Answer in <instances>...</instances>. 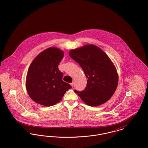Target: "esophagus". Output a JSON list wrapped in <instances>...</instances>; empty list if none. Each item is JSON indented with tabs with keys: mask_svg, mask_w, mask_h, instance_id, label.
Wrapping results in <instances>:
<instances>
[{
	"mask_svg": "<svg viewBox=\"0 0 148 148\" xmlns=\"http://www.w3.org/2000/svg\"><path fill=\"white\" fill-rule=\"evenodd\" d=\"M74 82H72L71 83V86L72 87H73V86H74Z\"/></svg>",
	"mask_w": 148,
	"mask_h": 148,
	"instance_id": "1",
	"label": "esophagus"
}]
</instances>
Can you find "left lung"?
Wrapping results in <instances>:
<instances>
[{
    "mask_svg": "<svg viewBox=\"0 0 148 148\" xmlns=\"http://www.w3.org/2000/svg\"><path fill=\"white\" fill-rule=\"evenodd\" d=\"M69 56L84 72L87 85L84 90H75L83 102L91 106L105 103L112 97L118 83L115 65L106 53L93 44L71 50Z\"/></svg>",
    "mask_w": 148,
    "mask_h": 148,
    "instance_id": "obj_1",
    "label": "left lung"
}]
</instances>
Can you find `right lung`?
<instances>
[{"instance_id":"right-lung-1","label":"right lung","mask_w":148,"mask_h":148,"mask_svg":"<svg viewBox=\"0 0 148 148\" xmlns=\"http://www.w3.org/2000/svg\"><path fill=\"white\" fill-rule=\"evenodd\" d=\"M64 51L56 47L44 50L35 57L29 68L26 89L35 103L45 106L56 104L63 98L71 85L63 80L58 65Z\"/></svg>"}]
</instances>
